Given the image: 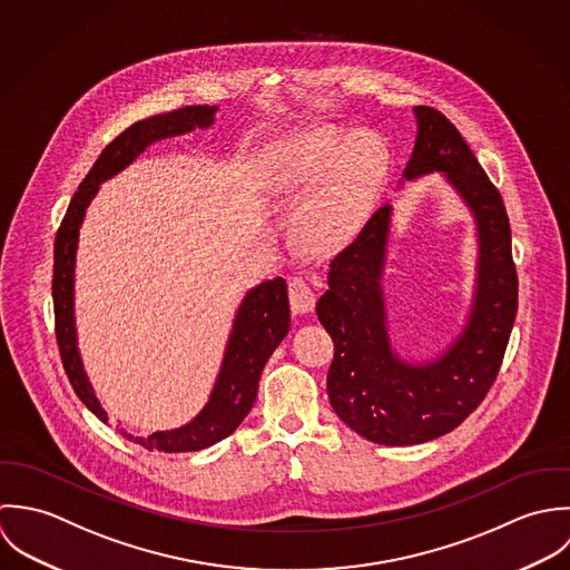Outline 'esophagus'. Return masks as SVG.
Here are the masks:
<instances>
[{
	"mask_svg": "<svg viewBox=\"0 0 570 570\" xmlns=\"http://www.w3.org/2000/svg\"><path fill=\"white\" fill-rule=\"evenodd\" d=\"M288 302H291V311L295 315H304L311 313L315 306V293L313 288L306 284V279L302 277H293L288 282Z\"/></svg>",
	"mask_w": 570,
	"mask_h": 570,
	"instance_id": "obj_1",
	"label": "esophagus"
}]
</instances>
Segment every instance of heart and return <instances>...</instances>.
<instances>
[{"mask_svg":"<svg viewBox=\"0 0 570 570\" xmlns=\"http://www.w3.org/2000/svg\"><path fill=\"white\" fill-rule=\"evenodd\" d=\"M387 163L385 142L370 131L313 127L286 147L271 189L286 198L306 196L297 214L299 239L315 250H335L363 227Z\"/></svg>","mask_w":570,"mask_h":570,"instance_id":"b5f03b06","label":"heart"}]
</instances>
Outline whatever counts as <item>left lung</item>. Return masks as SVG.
<instances>
[{"label": "left lung", "instance_id": "8db88e82", "mask_svg": "<svg viewBox=\"0 0 570 570\" xmlns=\"http://www.w3.org/2000/svg\"><path fill=\"white\" fill-rule=\"evenodd\" d=\"M414 112L419 136L403 176L445 171L473 212L478 291L454 345L428 365H412L390 347L379 284L392 209H376L331 259L328 291L317 304V317L335 343L331 405L347 428L379 445H419L455 430L491 390L518 313L511 227L500 191L448 116L428 106Z\"/></svg>", "mask_w": 570, "mask_h": 570}]
</instances>
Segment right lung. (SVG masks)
<instances>
[{
    "label": "right lung",
    "instance_id": "add662e5",
    "mask_svg": "<svg viewBox=\"0 0 570 570\" xmlns=\"http://www.w3.org/2000/svg\"><path fill=\"white\" fill-rule=\"evenodd\" d=\"M218 108L209 106H189L174 110L169 115L151 116L129 125L120 131L112 142L106 145L88 176L81 180L70 207L61 220V227L55 237V266H52V302H55V335L59 343V354L63 370L83 401V405L99 416V421L108 423V414L95 396L90 381L83 372V363L77 350V331H75V253L79 239V225L86 216V207L95 198L99 185L112 178L116 171L127 167L147 145L191 131L196 127H209L214 122V112ZM291 328V308L286 282L282 277L262 282L253 288L235 317L233 333L228 340L225 363L220 376L216 381L212 401L207 407L194 419L189 425L174 432H158L147 439L131 436L120 432L127 441L149 450L165 454L180 452H198L205 450L228 434L244 421L250 412L259 374L273 354V350L286 337Z\"/></svg>",
    "mask_w": 570,
    "mask_h": 570
}]
</instances>
